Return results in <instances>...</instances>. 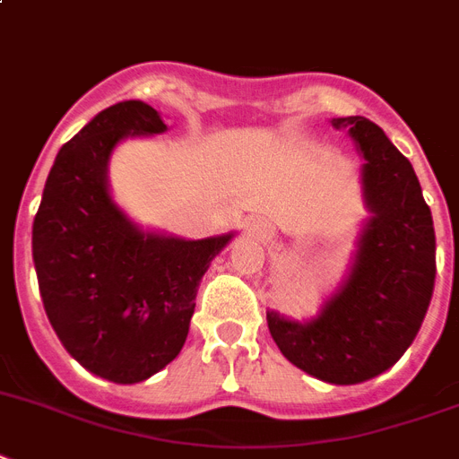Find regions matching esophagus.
<instances>
[{
    "label": "esophagus",
    "mask_w": 459,
    "mask_h": 459,
    "mask_svg": "<svg viewBox=\"0 0 459 459\" xmlns=\"http://www.w3.org/2000/svg\"><path fill=\"white\" fill-rule=\"evenodd\" d=\"M246 232H248V237L264 238V237H270L272 227L264 218H248V222H246Z\"/></svg>",
    "instance_id": "1"
}]
</instances>
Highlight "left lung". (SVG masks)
Masks as SVG:
<instances>
[{
  "instance_id": "obj_1",
  "label": "left lung",
  "mask_w": 459,
  "mask_h": 459,
  "mask_svg": "<svg viewBox=\"0 0 459 459\" xmlns=\"http://www.w3.org/2000/svg\"><path fill=\"white\" fill-rule=\"evenodd\" d=\"M366 164L368 221L357 237L350 272L316 316L295 321L270 309L267 325L293 366L331 385H359L403 357L425 321L437 276L431 211L411 161L366 117H338Z\"/></svg>"
}]
</instances>
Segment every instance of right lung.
Returning <instances> with one entry per match:
<instances>
[{
	"mask_svg": "<svg viewBox=\"0 0 459 459\" xmlns=\"http://www.w3.org/2000/svg\"><path fill=\"white\" fill-rule=\"evenodd\" d=\"M166 128L143 100L98 112L60 147L34 215V270L53 331L74 361L117 385L147 380L180 354L202 276L234 238L143 230L112 199L115 147Z\"/></svg>",
	"mask_w": 459,
	"mask_h": 459,
	"instance_id": "1",
	"label": "right lung"
}]
</instances>
